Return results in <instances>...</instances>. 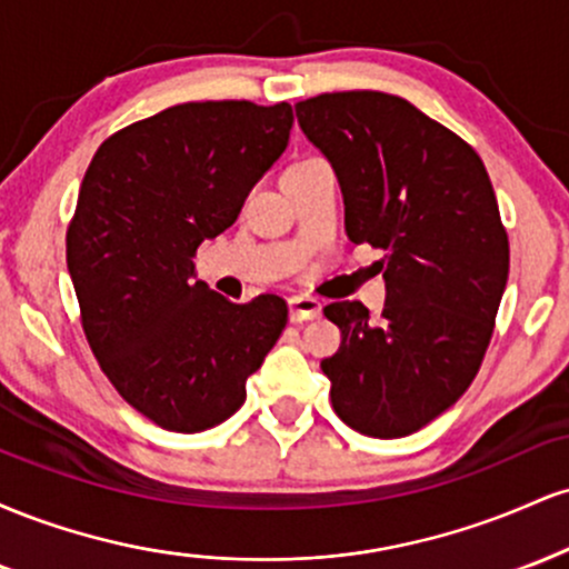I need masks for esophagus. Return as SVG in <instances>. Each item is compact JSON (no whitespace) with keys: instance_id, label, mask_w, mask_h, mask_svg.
I'll return each mask as SVG.
<instances>
[{"instance_id":"1","label":"esophagus","mask_w":569,"mask_h":569,"mask_svg":"<svg viewBox=\"0 0 569 569\" xmlns=\"http://www.w3.org/2000/svg\"><path fill=\"white\" fill-rule=\"evenodd\" d=\"M289 316L293 323L312 321V318L321 316V302L316 297H307V293H297V297H289Z\"/></svg>"}]
</instances>
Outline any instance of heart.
Here are the masks:
<instances>
[{
    "label": "heart",
    "instance_id": "obj_1",
    "mask_svg": "<svg viewBox=\"0 0 569 569\" xmlns=\"http://www.w3.org/2000/svg\"><path fill=\"white\" fill-rule=\"evenodd\" d=\"M312 162H318V158H305L299 162H293V166H289V171H297V168H305V166H312Z\"/></svg>",
    "mask_w": 569,
    "mask_h": 569
}]
</instances>
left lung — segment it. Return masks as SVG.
<instances>
[{"label": "left lung", "instance_id": "obj_1", "mask_svg": "<svg viewBox=\"0 0 569 569\" xmlns=\"http://www.w3.org/2000/svg\"><path fill=\"white\" fill-rule=\"evenodd\" d=\"M335 168L352 243L382 248L380 321L358 299L323 316L342 345L321 369L345 426L409 436L479 375L508 283V232L485 162L460 136L398 96L321 93L293 103Z\"/></svg>", "mask_w": 569, "mask_h": 569}]
</instances>
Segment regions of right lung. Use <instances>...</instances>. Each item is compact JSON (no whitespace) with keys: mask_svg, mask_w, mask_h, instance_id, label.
<instances>
[{"mask_svg":"<svg viewBox=\"0 0 569 569\" xmlns=\"http://www.w3.org/2000/svg\"><path fill=\"white\" fill-rule=\"evenodd\" d=\"M291 126L286 101H189L117 130L84 171L67 230L82 331L154 426L198 433L232 417L286 329V299L230 302L194 283L192 257L234 224Z\"/></svg>","mask_w":569,"mask_h":569,"instance_id":"add662e5","label":"right lung"}]
</instances>
